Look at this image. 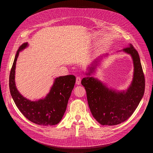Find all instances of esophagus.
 Instances as JSON below:
<instances>
[{
	"label": "esophagus",
	"mask_w": 153,
	"mask_h": 153,
	"mask_svg": "<svg viewBox=\"0 0 153 153\" xmlns=\"http://www.w3.org/2000/svg\"><path fill=\"white\" fill-rule=\"evenodd\" d=\"M81 77L80 76H77L76 77V84L77 85H79L81 84Z\"/></svg>",
	"instance_id": "34e87169"
}]
</instances>
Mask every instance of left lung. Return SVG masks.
<instances>
[{
	"label": "left lung",
	"mask_w": 153,
	"mask_h": 153,
	"mask_svg": "<svg viewBox=\"0 0 153 153\" xmlns=\"http://www.w3.org/2000/svg\"><path fill=\"white\" fill-rule=\"evenodd\" d=\"M122 51L131 56L134 65L133 81L126 91L109 89L93 77H84L81 81L92 115L102 125H117L126 121L138 106L144 93L145 79L138 51L131 44ZM102 57L100 56L91 64L86 75L91 76L95 72Z\"/></svg>",
	"instance_id": "1"
}]
</instances>
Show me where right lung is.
<instances>
[{
    "mask_svg": "<svg viewBox=\"0 0 153 153\" xmlns=\"http://www.w3.org/2000/svg\"><path fill=\"white\" fill-rule=\"evenodd\" d=\"M28 46V43H23L15 55L9 76L12 97L21 113L30 122L42 126L57 125L65 113L71 92L75 85L76 77L68 75L56 78L50 92L44 99L31 101L23 97L16 87L15 72L19 53Z\"/></svg>",
    "mask_w": 153,
    "mask_h": 153,
    "instance_id": "obj_1",
    "label": "right lung"
}]
</instances>
